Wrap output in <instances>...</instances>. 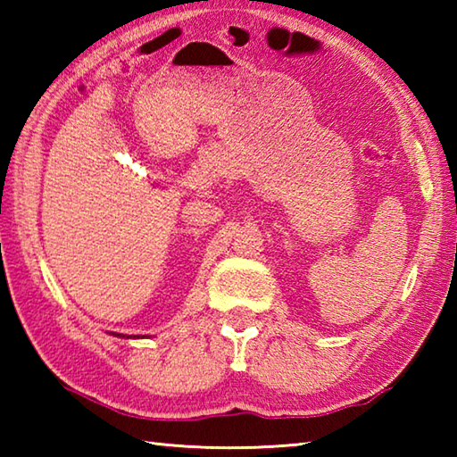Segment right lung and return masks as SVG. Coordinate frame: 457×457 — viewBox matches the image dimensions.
Segmentation results:
<instances>
[{"mask_svg":"<svg viewBox=\"0 0 457 457\" xmlns=\"http://www.w3.org/2000/svg\"><path fill=\"white\" fill-rule=\"evenodd\" d=\"M112 335H114V337H119V338H145V337H138V335H137V337H133V335H130V337H125V335H119V332H112Z\"/></svg>","mask_w":457,"mask_h":457,"instance_id":"1","label":"right lung"}]
</instances>
